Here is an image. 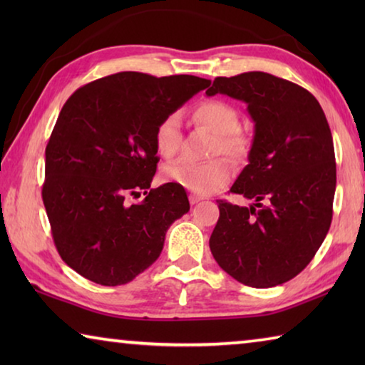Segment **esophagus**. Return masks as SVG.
<instances>
[{"mask_svg":"<svg viewBox=\"0 0 365 365\" xmlns=\"http://www.w3.org/2000/svg\"><path fill=\"white\" fill-rule=\"evenodd\" d=\"M188 200H190V205H197V202H200L202 197L197 196V195H190Z\"/></svg>","mask_w":365,"mask_h":365,"instance_id":"esophagus-1","label":"esophagus"}]
</instances>
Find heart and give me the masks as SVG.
Segmentation results:
<instances>
[{"instance_id": "b5f03b06", "label": "heart", "mask_w": 365, "mask_h": 365, "mask_svg": "<svg viewBox=\"0 0 365 365\" xmlns=\"http://www.w3.org/2000/svg\"><path fill=\"white\" fill-rule=\"evenodd\" d=\"M195 123L215 135L211 154H225L228 159L240 163L250 151V140L240 132V114L232 104L220 100L205 101L193 109ZM154 146L165 159L174 158L182 146V123L177 114L165 115L154 130ZM233 169L224 158L206 163L180 159L165 165L163 177L165 182L178 185L196 195H211L232 180Z\"/></svg>"}]
</instances>
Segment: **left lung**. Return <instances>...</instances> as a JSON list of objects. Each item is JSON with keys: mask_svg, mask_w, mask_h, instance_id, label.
<instances>
[{"mask_svg": "<svg viewBox=\"0 0 365 365\" xmlns=\"http://www.w3.org/2000/svg\"><path fill=\"white\" fill-rule=\"evenodd\" d=\"M217 93L245 101L255 122L250 164L230 188L252 205L217 201L211 252L243 285H282L312 261L331 224L336 164L329 122L307 90L265 72L217 77L206 95Z\"/></svg>", "mask_w": 365, "mask_h": 365, "instance_id": "obj_1", "label": "left lung"}]
</instances>
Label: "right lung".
<instances>
[{"mask_svg": "<svg viewBox=\"0 0 365 365\" xmlns=\"http://www.w3.org/2000/svg\"><path fill=\"white\" fill-rule=\"evenodd\" d=\"M211 80L119 72L73 91L46 145L41 196L59 256L85 279L125 285L159 257L168 228L190 211L174 183L150 188L154 130ZM145 195L140 203L128 195Z\"/></svg>", "mask_w": 365, "mask_h": 365, "instance_id": "right-lung-1", "label": "right lung"}]
</instances>
